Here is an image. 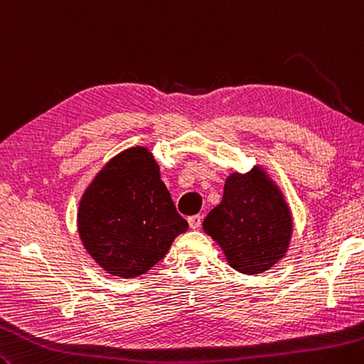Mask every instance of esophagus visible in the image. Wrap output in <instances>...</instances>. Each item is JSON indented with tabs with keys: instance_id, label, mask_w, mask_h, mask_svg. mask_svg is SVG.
Returning a JSON list of instances; mask_svg holds the SVG:
<instances>
[{
	"instance_id": "obj_1",
	"label": "esophagus",
	"mask_w": 364,
	"mask_h": 364,
	"mask_svg": "<svg viewBox=\"0 0 364 364\" xmlns=\"http://www.w3.org/2000/svg\"><path fill=\"white\" fill-rule=\"evenodd\" d=\"M188 223H189V227H191V229L197 230L198 227L202 225V216H200V215H194V216H191V218L188 219Z\"/></svg>"
}]
</instances>
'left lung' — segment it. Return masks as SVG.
Returning <instances> with one entry per match:
<instances>
[{
    "label": "left lung",
    "mask_w": 364,
    "mask_h": 364,
    "mask_svg": "<svg viewBox=\"0 0 364 364\" xmlns=\"http://www.w3.org/2000/svg\"><path fill=\"white\" fill-rule=\"evenodd\" d=\"M203 230L243 274H260L289 251L294 220L289 203L265 170L227 176L223 200L203 219Z\"/></svg>",
    "instance_id": "obj_1"
}]
</instances>
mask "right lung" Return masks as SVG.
<instances>
[{
	"mask_svg": "<svg viewBox=\"0 0 364 364\" xmlns=\"http://www.w3.org/2000/svg\"><path fill=\"white\" fill-rule=\"evenodd\" d=\"M80 240L104 272L123 279L145 274L189 225L176 213L145 146H132L105 164L78 203Z\"/></svg>",
	"mask_w": 364,
	"mask_h": 364,
	"instance_id": "right-lung-1",
	"label": "right lung"
}]
</instances>
